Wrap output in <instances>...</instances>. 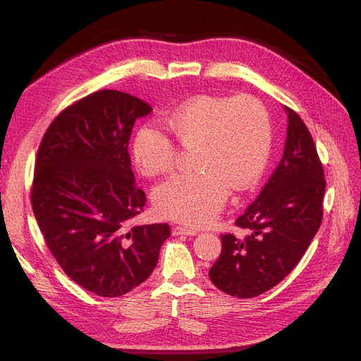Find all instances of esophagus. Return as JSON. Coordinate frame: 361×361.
<instances>
[{"instance_id": "obj_1", "label": "esophagus", "mask_w": 361, "mask_h": 361, "mask_svg": "<svg viewBox=\"0 0 361 361\" xmlns=\"http://www.w3.org/2000/svg\"><path fill=\"white\" fill-rule=\"evenodd\" d=\"M173 235H187V236H192V235H197V231H194L191 227L187 226H176L173 228Z\"/></svg>"}]
</instances>
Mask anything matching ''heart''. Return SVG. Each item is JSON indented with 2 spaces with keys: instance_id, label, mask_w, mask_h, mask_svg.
Masks as SVG:
<instances>
[{
  "instance_id": "heart-1",
  "label": "heart",
  "mask_w": 361,
  "mask_h": 361,
  "mask_svg": "<svg viewBox=\"0 0 361 361\" xmlns=\"http://www.w3.org/2000/svg\"><path fill=\"white\" fill-rule=\"evenodd\" d=\"M166 125L183 147L194 149L197 173L180 174L154 191L157 211L191 226L212 221L231 188L244 191L264 174L272 150V125L265 105L255 96L202 94L182 104ZM135 166L145 176L170 173L176 147L157 125L141 126L133 141Z\"/></svg>"
}]
</instances>
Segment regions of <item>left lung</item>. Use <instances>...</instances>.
Masks as SVG:
<instances>
[{"instance_id": "8db88e82", "label": "left lung", "mask_w": 361, "mask_h": 361, "mask_svg": "<svg viewBox=\"0 0 361 361\" xmlns=\"http://www.w3.org/2000/svg\"><path fill=\"white\" fill-rule=\"evenodd\" d=\"M283 158L259 197L221 235V255L209 271L214 285L238 298L269 290L297 267L322 221L325 179L313 138L301 117L285 106Z\"/></svg>"}]
</instances>
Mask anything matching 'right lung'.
Instances as JSON below:
<instances>
[{"mask_svg": "<svg viewBox=\"0 0 361 361\" xmlns=\"http://www.w3.org/2000/svg\"><path fill=\"white\" fill-rule=\"evenodd\" d=\"M150 111L135 96L96 92L61 111L39 146L31 204L40 232L63 271L99 297L141 285L170 236L166 223L126 226L146 203L129 137Z\"/></svg>", "mask_w": 361, "mask_h": 361, "instance_id": "add662e5", "label": "right lung"}]
</instances>
